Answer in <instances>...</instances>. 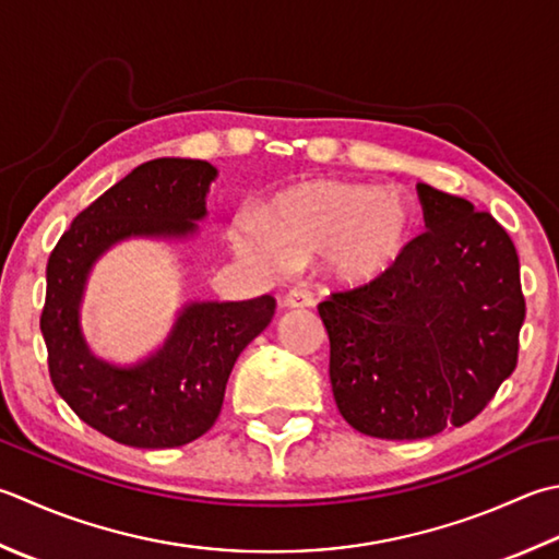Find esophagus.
<instances>
[{
    "mask_svg": "<svg viewBox=\"0 0 559 559\" xmlns=\"http://www.w3.org/2000/svg\"><path fill=\"white\" fill-rule=\"evenodd\" d=\"M312 302H314L312 293L305 288H293L286 293V298H283V305H286V308H310Z\"/></svg>",
    "mask_w": 559,
    "mask_h": 559,
    "instance_id": "34e87169",
    "label": "esophagus"
}]
</instances>
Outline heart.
Returning <instances> with one entry per match:
<instances>
[{
    "label": "heart",
    "instance_id": "heart-1",
    "mask_svg": "<svg viewBox=\"0 0 559 559\" xmlns=\"http://www.w3.org/2000/svg\"><path fill=\"white\" fill-rule=\"evenodd\" d=\"M414 235L412 203L366 183L302 181L273 195L261 221L239 215L229 242L261 269L324 254L342 283H370L395 269Z\"/></svg>",
    "mask_w": 559,
    "mask_h": 559
}]
</instances>
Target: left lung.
<instances>
[{
  "mask_svg": "<svg viewBox=\"0 0 559 559\" xmlns=\"http://www.w3.org/2000/svg\"><path fill=\"white\" fill-rule=\"evenodd\" d=\"M426 229L385 276L317 305L336 407L356 431L429 439L473 421L519 364V254L487 211L417 183Z\"/></svg>",
  "mask_w": 559,
  "mask_h": 559,
  "instance_id": "left-lung-1",
  "label": "left lung"
}]
</instances>
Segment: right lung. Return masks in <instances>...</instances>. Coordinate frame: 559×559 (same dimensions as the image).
<instances>
[{"label":"right lung","instance_id":"add662e5","mask_svg":"<svg viewBox=\"0 0 559 559\" xmlns=\"http://www.w3.org/2000/svg\"><path fill=\"white\" fill-rule=\"evenodd\" d=\"M215 167L162 157L140 164L84 207L50 251L40 332L58 395L92 429L133 448H177L215 424L237 356L266 330L276 298L191 302L145 364L116 368L90 354L80 300L98 254L133 235L183 237L205 215Z\"/></svg>","mask_w":559,"mask_h":559}]
</instances>
